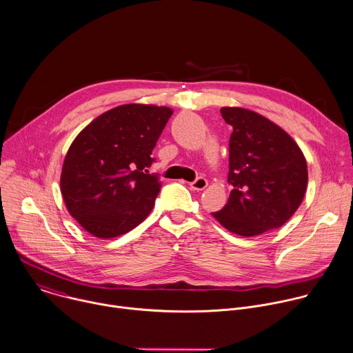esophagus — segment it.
<instances>
[{"mask_svg": "<svg viewBox=\"0 0 353 353\" xmlns=\"http://www.w3.org/2000/svg\"><path fill=\"white\" fill-rule=\"evenodd\" d=\"M190 187L194 191H202V190H205L208 187V180L203 179V177H198L196 180L190 183Z\"/></svg>", "mask_w": 353, "mask_h": 353, "instance_id": "obj_1", "label": "esophagus"}]
</instances>
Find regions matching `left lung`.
<instances>
[{
    "label": "left lung",
    "mask_w": 353,
    "mask_h": 353,
    "mask_svg": "<svg viewBox=\"0 0 353 353\" xmlns=\"http://www.w3.org/2000/svg\"><path fill=\"white\" fill-rule=\"evenodd\" d=\"M220 113L232 128L228 141L230 198L212 216L228 231L254 237L281 227L299 208L307 187L306 159L280 126L244 108Z\"/></svg>",
    "instance_id": "obj_1"
}]
</instances>
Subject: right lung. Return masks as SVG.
<instances>
[{
    "label": "right lung",
    "mask_w": 353,
    "mask_h": 353,
    "mask_svg": "<svg viewBox=\"0 0 353 353\" xmlns=\"http://www.w3.org/2000/svg\"><path fill=\"white\" fill-rule=\"evenodd\" d=\"M172 113L157 105L116 106L85 126L69 147L61 192L69 213L94 237L122 236L152 210L162 185L147 168Z\"/></svg>",
    "instance_id": "right-lung-1"
}]
</instances>
